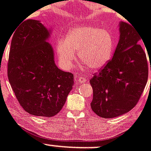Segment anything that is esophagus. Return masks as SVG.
<instances>
[{"label": "esophagus", "mask_w": 151, "mask_h": 151, "mask_svg": "<svg viewBox=\"0 0 151 151\" xmlns=\"http://www.w3.org/2000/svg\"><path fill=\"white\" fill-rule=\"evenodd\" d=\"M77 81H78V82H79L80 84H81V83L87 82V81H88V78H85V77L80 76V77H78V79H77Z\"/></svg>", "instance_id": "esophagus-1"}]
</instances>
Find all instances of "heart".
Here are the masks:
<instances>
[{
  "label": "heart",
  "mask_w": 151,
  "mask_h": 151,
  "mask_svg": "<svg viewBox=\"0 0 151 151\" xmlns=\"http://www.w3.org/2000/svg\"><path fill=\"white\" fill-rule=\"evenodd\" d=\"M113 50V41L108 32L93 26L72 29L65 38L58 40L55 51L60 65L69 70L77 59L90 70L97 71L108 63Z\"/></svg>",
  "instance_id": "heart-1"
}]
</instances>
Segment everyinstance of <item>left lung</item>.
Wrapping results in <instances>:
<instances>
[{"label": "left lung", "mask_w": 151, "mask_h": 151, "mask_svg": "<svg viewBox=\"0 0 151 151\" xmlns=\"http://www.w3.org/2000/svg\"><path fill=\"white\" fill-rule=\"evenodd\" d=\"M119 32L113 58L90 81L93 90L91 109L102 118L117 117L133 109L147 81V57L139 44L141 36L122 21Z\"/></svg>", "instance_id": "left-lung-1"}]
</instances>
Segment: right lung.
Returning <instances> with one entry per match:
<instances>
[{
    "instance_id": "1",
    "label": "right lung",
    "mask_w": 151,
    "mask_h": 151,
    "mask_svg": "<svg viewBox=\"0 0 151 151\" xmlns=\"http://www.w3.org/2000/svg\"><path fill=\"white\" fill-rule=\"evenodd\" d=\"M50 36L40 21H23L12 36L8 61L9 81L19 104L29 114L43 117L61 111L74 85L73 75L55 64L47 42Z\"/></svg>"
}]
</instances>
